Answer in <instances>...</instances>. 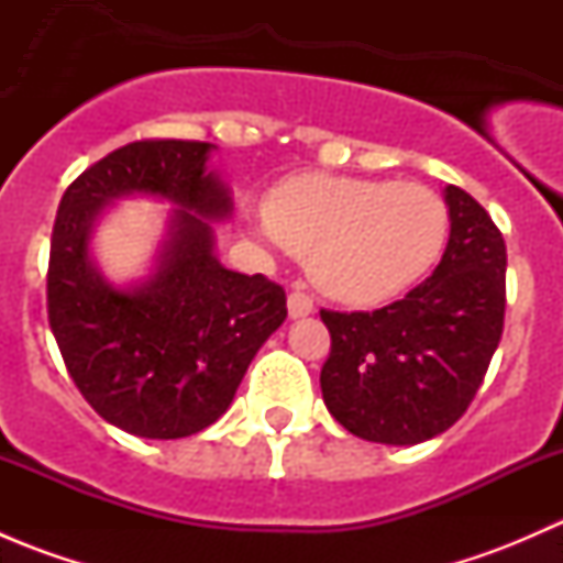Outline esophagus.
<instances>
[{"label": "esophagus", "instance_id": "1", "mask_svg": "<svg viewBox=\"0 0 563 563\" xmlns=\"http://www.w3.org/2000/svg\"><path fill=\"white\" fill-rule=\"evenodd\" d=\"M316 310L313 299H310V294L305 291H291L288 294V316L291 318H305L310 316Z\"/></svg>", "mask_w": 563, "mask_h": 563}]
</instances>
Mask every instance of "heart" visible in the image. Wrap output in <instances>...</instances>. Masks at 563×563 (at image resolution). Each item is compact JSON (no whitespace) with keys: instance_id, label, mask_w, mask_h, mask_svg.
Masks as SVG:
<instances>
[{"instance_id":"b5f03b06","label":"heart","mask_w":563,"mask_h":563,"mask_svg":"<svg viewBox=\"0 0 563 563\" xmlns=\"http://www.w3.org/2000/svg\"><path fill=\"white\" fill-rule=\"evenodd\" d=\"M258 236L291 250L329 297L373 305L422 280L450 234V209L413 181L302 174L269 192Z\"/></svg>"}]
</instances>
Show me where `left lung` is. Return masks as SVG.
Here are the masks:
<instances>
[{"label": "left lung", "instance_id": "obj_1", "mask_svg": "<svg viewBox=\"0 0 563 563\" xmlns=\"http://www.w3.org/2000/svg\"><path fill=\"white\" fill-rule=\"evenodd\" d=\"M450 242L433 275L373 313L321 310L329 413L365 441L411 446L444 433L474 400L507 308V245L490 214L446 185Z\"/></svg>", "mask_w": 563, "mask_h": 563}]
</instances>
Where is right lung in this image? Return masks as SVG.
<instances>
[{
  "instance_id": "1",
  "label": "right lung",
  "mask_w": 563,
  "mask_h": 563,
  "mask_svg": "<svg viewBox=\"0 0 563 563\" xmlns=\"http://www.w3.org/2000/svg\"><path fill=\"white\" fill-rule=\"evenodd\" d=\"M212 144L135 141L65 190L51 234L48 323L89 406L139 439H185L234 400L247 365L286 321V291L264 275L225 269L212 223L231 214V187L209 172ZM175 203L156 266L113 287L91 258L97 220L119 197Z\"/></svg>"
}]
</instances>
